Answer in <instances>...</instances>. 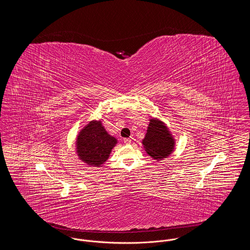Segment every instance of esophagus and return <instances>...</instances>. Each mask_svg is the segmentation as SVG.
I'll return each mask as SVG.
<instances>
[{
	"label": "esophagus",
	"mask_w": 250,
	"mask_h": 250,
	"mask_svg": "<svg viewBox=\"0 0 250 250\" xmlns=\"http://www.w3.org/2000/svg\"><path fill=\"white\" fill-rule=\"evenodd\" d=\"M124 143H125V144H130L131 140L130 139H125V140H124Z\"/></svg>",
	"instance_id": "34e87169"
}]
</instances>
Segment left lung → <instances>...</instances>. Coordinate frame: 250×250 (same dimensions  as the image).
Instances as JSON below:
<instances>
[{
  "mask_svg": "<svg viewBox=\"0 0 250 250\" xmlns=\"http://www.w3.org/2000/svg\"><path fill=\"white\" fill-rule=\"evenodd\" d=\"M147 155L160 161L174 152L175 139L166 124L157 118H150L144 139L142 141Z\"/></svg>",
  "mask_w": 250,
  "mask_h": 250,
  "instance_id": "1",
  "label": "left lung"
}]
</instances>
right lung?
<instances>
[{"mask_svg":"<svg viewBox=\"0 0 250 250\" xmlns=\"http://www.w3.org/2000/svg\"><path fill=\"white\" fill-rule=\"evenodd\" d=\"M117 143V139L105 129L101 120H93L77 135L76 154L86 165L101 167Z\"/></svg>","mask_w":250,"mask_h":250,"instance_id":"obj_1","label":"right lung"}]
</instances>
